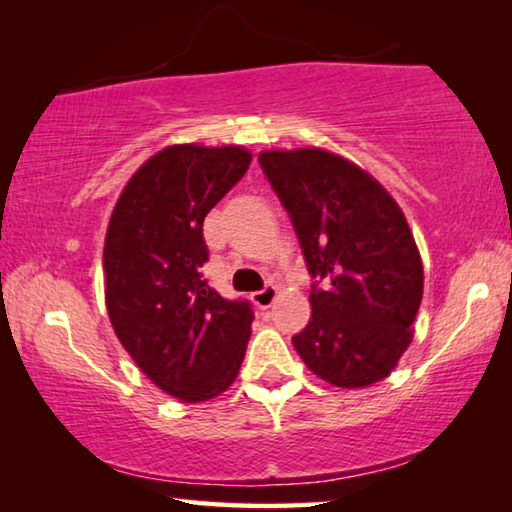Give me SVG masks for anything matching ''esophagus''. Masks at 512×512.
<instances>
[{"label":"esophagus","instance_id":"obj_1","mask_svg":"<svg viewBox=\"0 0 512 512\" xmlns=\"http://www.w3.org/2000/svg\"><path fill=\"white\" fill-rule=\"evenodd\" d=\"M253 302L255 305L259 307V309H266V307H271L273 302H275V298H277V287H273V284H266L264 289H259V291H255L253 296Z\"/></svg>","mask_w":512,"mask_h":512}]
</instances>
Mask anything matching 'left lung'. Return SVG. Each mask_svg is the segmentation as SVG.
Here are the masks:
<instances>
[{
  "mask_svg": "<svg viewBox=\"0 0 512 512\" xmlns=\"http://www.w3.org/2000/svg\"><path fill=\"white\" fill-rule=\"evenodd\" d=\"M259 164L316 280L293 348L334 386L388 377L413 339L424 284L400 205L370 173L323 149L264 151Z\"/></svg>",
  "mask_w": 512,
  "mask_h": 512,
  "instance_id": "obj_1",
  "label": "left lung"
}]
</instances>
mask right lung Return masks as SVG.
Returning a JSON list of instances; mask_svg holds the SVG:
<instances>
[{"instance_id":"right-lung-1","label":"right lung","mask_w":512,"mask_h":512,"mask_svg":"<svg viewBox=\"0 0 512 512\" xmlns=\"http://www.w3.org/2000/svg\"><path fill=\"white\" fill-rule=\"evenodd\" d=\"M250 160L244 146H167L133 173L108 223L112 329L144 375L183 402L223 393L246 354L253 307L219 296L201 268L205 216Z\"/></svg>"}]
</instances>
